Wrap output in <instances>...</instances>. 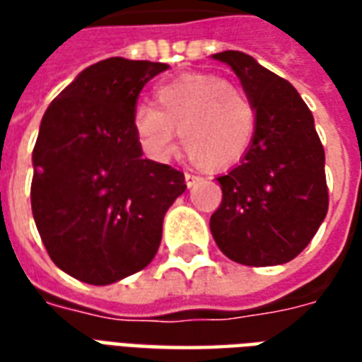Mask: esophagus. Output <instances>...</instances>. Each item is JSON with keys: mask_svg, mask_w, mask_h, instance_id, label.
<instances>
[{"mask_svg": "<svg viewBox=\"0 0 362 362\" xmlns=\"http://www.w3.org/2000/svg\"><path fill=\"white\" fill-rule=\"evenodd\" d=\"M184 178H186V186H188V188L196 186L197 182H202V176H199V174H194V173H186L184 174Z\"/></svg>", "mask_w": 362, "mask_h": 362, "instance_id": "1", "label": "esophagus"}]
</instances>
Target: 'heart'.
I'll use <instances>...</instances> for the list:
<instances>
[{"mask_svg": "<svg viewBox=\"0 0 362 362\" xmlns=\"http://www.w3.org/2000/svg\"><path fill=\"white\" fill-rule=\"evenodd\" d=\"M157 106L137 104L132 126L143 151L168 160L176 151V132L189 157L207 168L238 163L256 134V108L243 90L223 77L186 75L155 93Z\"/></svg>", "mask_w": 362, "mask_h": 362, "instance_id": "obj_1", "label": "heart"}]
</instances>
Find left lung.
Listing matches in <instances>:
<instances>
[{
    "label": "left lung",
    "instance_id": "obj_1",
    "mask_svg": "<svg viewBox=\"0 0 362 362\" xmlns=\"http://www.w3.org/2000/svg\"><path fill=\"white\" fill-rule=\"evenodd\" d=\"M230 66L256 108L250 149L219 176L223 202L209 227L219 250L236 264H287L326 219V155L314 118L296 89L244 52L213 54Z\"/></svg>",
    "mask_w": 362,
    "mask_h": 362
}]
</instances>
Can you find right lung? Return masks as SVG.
Returning <instances> with one entry per match:
<instances>
[{"mask_svg":"<svg viewBox=\"0 0 362 362\" xmlns=\"http://www.w3.org/2000/svg\"><path fill=\"white\" fill-rule=\"evenodd\" d=\"M166 64L108 58L83 69L44 112L33 151L30 205L52 262L110 285L155 258L184 173L143 158L132 114Z\"/></svg>","mask_w":362,"mask_h":362,"instance_id":"obj_1","label":"right lung"}]
</instances>
